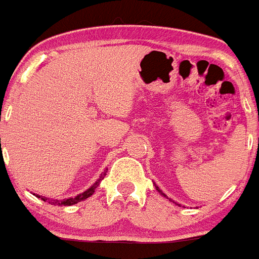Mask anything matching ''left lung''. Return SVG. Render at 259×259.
<instances>
[{"label": "left lung", "mask_w": 259, "mask_h": 259, "mask_svg": "<svg viewBox=\"0 0 259 259\" xmlns=\"http://www.w3.org/2000/svg\"><path fill=\"white\" fill-rule=\"evenodd\" d=\"M155 188H157V186H155ZM157 190H158V191H159V193H161V194H162V195H163V197H166V195H165V194H163L162 191L159 190V189H158V188H157ZM169 201H171V199H170V198H169ZM173 202H174V201H173ZM178 205H180V203H178Z\"/></svg>", "instance_id": "8db88e82"}]
</instances>
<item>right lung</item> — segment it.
Segmentation results:
<instances>
[{"label": "right lung", "mask_w": 259, "mask_h": 259, "mask_svg": "<svg viewBox=\"0 0 259 259\" xmlns=\"http://www.w3.org/2000/svg\"><path fill=\"white\" fill-rule=\"evenodd\" d=\"M108 171V170H106ZM106 171H104V173L101 174V177L97 180L96 184L92 186V188H89L86 191H83V193H81V194H78L77 197H73V198H65V199H50V198H46V197H42V195H37L38 198H41L42 201H45V202H49L50 205H58V206H71V205H75V203L81 202V201H83V199L89 198L90 195L93 194L94 190L97 189V186L100 185V182L102 180H104V177L106 176Z\"/></svg>", "instance_id": "1"}]
</instances>
